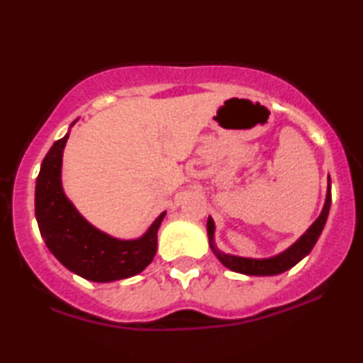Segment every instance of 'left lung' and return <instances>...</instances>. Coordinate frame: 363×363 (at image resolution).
<instances>
[{"label":"left lung","mask_w":363,"mask_h":363,"mask_svg":"<svg viewBox=\"0 0 363 363\" xmlns=\"http://www.w3.org/2000/svg\"><path fill=\"white\" fill-rule=\"evenodd\" d=\"M330 205H331V181L330 176L327 179V196H325V203L318 218L311 224L309 229H307L303 235H301L296 242L290 245L286 250L281 251V253L269 257H245V256H237L230 253H224L216 247V240H214V232H216V224L211 216H208L206 220V232H208V243H210V248L218 257L223 266L227 269L233 270V272L243 274V275H256V277H267V275H279L281 272H286L293 266L304 259V257L311 253L314 245L317 243L318 237L327 223L328 213H330Z\"/></svg>","instance_id":"8db88e82"}]
</instances>
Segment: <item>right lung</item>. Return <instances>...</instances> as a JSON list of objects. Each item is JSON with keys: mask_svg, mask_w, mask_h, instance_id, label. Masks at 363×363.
<instances>
[{"mask_svg": "<svg viewBox=\"0 0 363 363\" xmlns=\"http://www.w3.org/2000/svg\"><path fill=\"white\" fill-rule=\"evenodd\" d=\"M69 131L56 140L43 160L35 186V216L49 251L70 272L89 281L130 279L143 272L157 253L158 229L167 211L160 213L138 238H116L97 229L69 200L62 187V157Z\"/></svg>", "mask_w": 363, "mask_h": 363, "instance_id": "right-lung-1", "label": "right lung"}]
</instances>
